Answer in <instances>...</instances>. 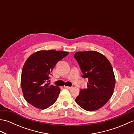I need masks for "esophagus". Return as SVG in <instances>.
I'll use <instances>...</instances> for the list:
<instances>
[{
	"instance_id": "1",
	"label": "esophagus",
	"mask_w": 134,
	"mask_h": 134,
	"mask_svg": "<svg viewBox=\"0 0 134 134\" xmlns=\"http://www.w3.org/2000/svg\"><path fill=\"white\" fill-rule=\"evenodd\" d=\"M65 88H66V89H71L72 88V87H70V86H64Z\"/></svg>"
}]
</instances>
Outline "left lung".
Listing matches in <instances>:
<instances>
[{
    "label": "left lung",
    "instance_id": "obj_1",
    "mask_svg": "<svg viewBox=\"0 0 134 134\" xmlns=\"http://www.w3.org/2000/svg\"><path fill=\"white\" fill-rule=\"evenodd\" d=\"M74 58L82 71V77L87 78V89H81L75 101L87 111L103 107L112 96L115 78L110 63L102 54L94 51L78 52Z\"/></svg>",
    "mask_w": 134,
    "mask_h": 134
}]
</instances>
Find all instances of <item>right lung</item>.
I'll list each match as a JSON object with an SVG mask.
<instances>
[{
	"label": "right lung",
	"mask_w": 134,
	"mask_h": 134,
	"mask_svg": "<svg viewBox=\"0 0 134 134\" xmlns=\"http://www.w3.org/2000/svg\"><path fill=\"white\" fill-rule=\"evenodd\" d=\"M69 55L64 51H40L25 63L21 85L25 99L33 106L45 109L53 105L60 92L59 87L50 85L49 79L59 61Z\"/></svg>",
	"instance_id": "obj_1"
}]
</instances>
